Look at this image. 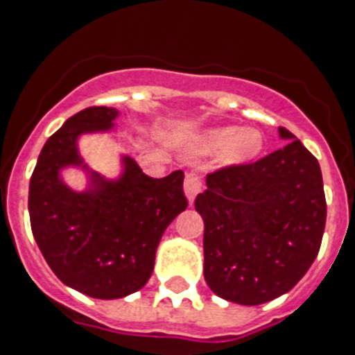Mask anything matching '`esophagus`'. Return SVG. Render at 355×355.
<instances>
[{"instance_id": "34e87169", "label": "esophagus", "mask_w": 355, "mask_h": 355, "mask_svg": "<svg viewBox=\"0 0 355 355\" xmlns=\"http://www.w3.org/2000/svg\"><path fill=\"white\" fill-rule=\"evenodd\" d=\"M202 180L196 173H187L186 180H184V191H186V196L189 198V203L195 202L196 195L202 191Z\"/></svg>"}]
</instances>
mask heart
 <instances>
[{"instance_id": "obj_1", "label": "heart", "mask_w": 355, "mask_h": 355, "mask_svg": "<svg viewBox=\"0 0 355 355\" xmlns=\"http://www.w3.org/2000/svg\"><path fill=\"white\" fill-rule=\"evenodd\" d=\"M263 135L257 128H241L237 130L234 126H223L207 130L198 137V146L205 152L223 146L221 162L229 166L246 164L254 160L263 150Z\"/></svg>"}]
</instances>
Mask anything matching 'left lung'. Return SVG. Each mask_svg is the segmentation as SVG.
I'll return each instance as SVG.
<instances>
[{
  "label": "left lung",
  "instance_id": "left-lung-1",
  "mask_svg": "<svg viewBox=\"0 0 355 355\" xmlns=\"http://www.w3.org/2000/svg\"><path fill=\"white\" fill-rule=\"evenodd\" d=\"M288 144L250 164L207 175L203 277L225 300L259 306L297 286L316 259L327 203L318 160L289 130Z\"/></svg>",
  "mask_w": 355,
  "mask_h": 355
}]
</instances>
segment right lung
<instances>
[{
    "label": "right lung",
    "instance_id": "1",
    "mask_svg": "<svg viewBox=\"0 0 355 355\" xmlns=\"http://www.w3.org/2000/svg\"><path fill=\"white\" fill-rule=\"evenodd\" d=\"M116 118L112 107H89L71 116L46 141L28 193L32 232L48 266L66 286L103 300L126 297L146 284L160 237L187 207L180 169L152 178L126 155L118 180L89 171L91 187L84 193L64 184L62 168L87 169L76 139L110 130Z\"/></svg>",
    "mask_w": 355,
    "mask_h": 355
}]
</instances>
